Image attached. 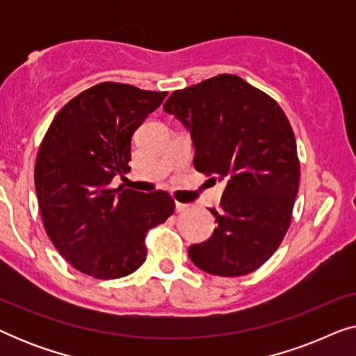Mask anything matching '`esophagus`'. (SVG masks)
<instances>
[{"label": "esophagus", "mask_w": 356, "mask_h": 356, "mask_svg": "<svg viewBox=\"0 0 356 356\" xmlns=\"http://www.w3.org/2000/svg\"><path fill=\"white\" fill-rule=\"evenodd\" d=\"M189 207H191V206H189V204H183V202H175V209H177V212H186Z\"/></svg>", "instance_id": "obj_1"}]
</instances>
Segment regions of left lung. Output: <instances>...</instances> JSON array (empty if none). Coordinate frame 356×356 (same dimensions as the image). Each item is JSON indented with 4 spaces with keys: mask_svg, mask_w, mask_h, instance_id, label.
I'll use <instances>...</instances> for the list:
<instances>
[{
    "mask_svg": "<svg viewBox=\"0 0 356 356\" xmlns=\"http://www.w3.org/2000/svg\"><path fill=\"white\" fill-rule=\"evenodd\" d=\"M163 110L191 136L194 168L227 183L220 211L209 209L217 223L212 236L189 246L193 264L212 275L250 274L284 240L298 194L289 118L274 99L235 74L173 92Z\"/></svg>",
    "mask_w": 356,
    "mask_h": 356,
    "instance_id": "obj_1",
    "label": "left lung"
}]
</instances>
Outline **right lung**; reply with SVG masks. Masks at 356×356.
<instances>
[{"label": "right lung", "instance_id": "right-lung-1", "mask_svg": "<svg viewBox=\"0 0 356 356\" xmlns=\"http://www.w3.org/2000/svg\"><path fill=\"white\" fill-rule=\"evenodd\" d=\"M165 97L102 82L58 111L38 149L35 193L47 235L74 269L95 279L138 270L147 232L175 211L163 191L110 186L129 172L131 138Z\"/></svg>", "mask_w": 356, "mask_h": 356}]
</instances>
